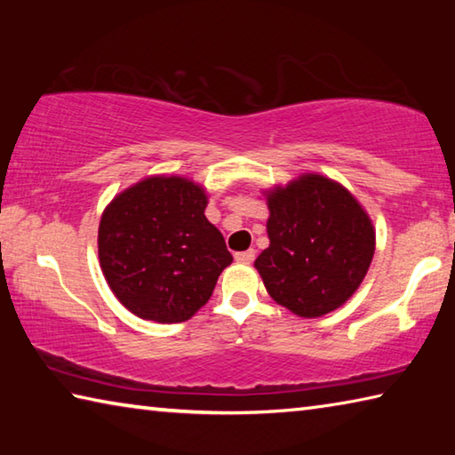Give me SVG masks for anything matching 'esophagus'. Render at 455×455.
<instances>
[{
    "label": "esophagus",
    "mask_w": 455,
    "mask_h": 455,
    "mask_svg": "<svg viewBox=\"0 0 455 455\" xmlns=\"http://www.w3.org/2000/svg\"><path fill=\"white\" fill-rule=\"evenodd\" d=\"M236 263H243V265H251L252 260H255V251L249 249V251H243V252H236L235 255Z\"/></svg>",
    "instance_id": "1"
}]
</instances>
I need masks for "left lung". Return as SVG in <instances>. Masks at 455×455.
I'll list each match as a JSON object with an SVG mask.
<instances>
[{
  "instance_id": "left-lung-1",
  "label": "left lung",
  "mask_w": 455,
  "mask_h": 455,
  "mask_svg": "<svg viewBox=\"0 0 455 455\" xmlns=\"http://www.w3.org/2000/svg\"><path fill=\"white\" fill-rule=\"evenodd\" d=\"M268 249L255 260L276 303L299 317L335 311L365 279L375 230L355 196L321 174L267 192Z\"/></svg>"
}]
</instances>
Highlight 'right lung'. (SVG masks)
Wrapping results in <instances>:
<instances>
[{"label": "right lung", "instance_id": "1", "mask_svg": "<svg viewBox=\"0 0 455 455\" xmlns=\"http://www.w3.org/2000/svg\"><path fill=\"white\" fill-rule=\"evenodd\" d=\"M206 192L182 176H150L106 206L100 267L136 317L182 323L209 301L233 263L220 230L204 217Z\"/></svg>", "mask_w": 455, "mask_h": 455}]
</instances>
